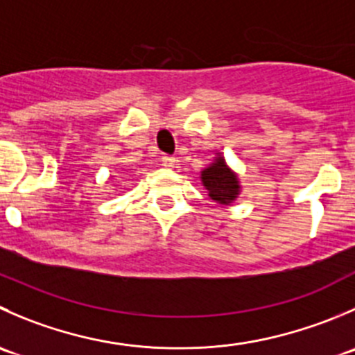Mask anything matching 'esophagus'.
<instances>
[{
  "label": "esophagus",
  "mask_w": 355,
  "mask_h": 355,
  "mask_svg": "<svg viewBox=\"0 0 355 355\" xmlns=\"http://www.w3.org/2000/svg\"><path fill=\"white\" fill-rule=\"evenodd\" d=\"M161 163L164 168H173L175 166V157L173 156H163L161 157Z\"/></svg>",
  "instance_id": "obj_1"
}]
</instances>
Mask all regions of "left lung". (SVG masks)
I'll use <instances>...</instances> for the list:
<instances>
[{
    "label": "left lung",
    "instance_id": "left-lung-1",
    "mask_svg": "<svg viewBox=\"0 0 355 355\" xmlns=\"http://www.w3.org/2000/svg\"><path fill=\"white\" fill-rule=\"evenodd\" d=\"M201 182L208 191V196L222 206H229L239 198L241 184L236 171L229 168L225 157L218 153L211 164L201 171Z\"/></svg>",
    "mask_w": 355,
    "mask_h": 355
}]
</instances>
